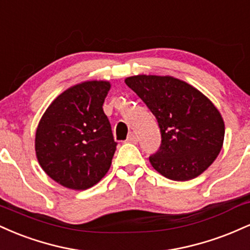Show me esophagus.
Listing matches in <instances>:
<instances>
[{"label":"esophagus","mask_w":250,"mask_h":250,"mask_svg":"<svg viewBox=\"0 0 250 250\" xmlns=\"http://www.w3.org/2000/svg\"><path fill=\"white\" fill-rule=\"evenodd\" d=\"M127 142H130V143H136L137 142V136L135 135L134 133H130L128 135L127 137Z\"/></svg>","instance_id":"esophagus-1"}]
</instances>
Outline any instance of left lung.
I'll list each match as a JSON object with an SVG mask.
<instances>
[{"mask_svg": "<svg viewBox=\"0 0 250 250\" xmlns=\"http://www.w3.org/2000/svg\"><path fill=\"white\" fill-rule=\"evenodd\" d=\"M125 84L159 123L161 145L149 156L155 170L174 181L202 174L217 157L225 139V123L213 103L171 76H131Z\"/></svg>", "mask_w": 250, "mask_h": 250, "instance_id": "left-lung-1", "label": "left lung"}]
</instances>
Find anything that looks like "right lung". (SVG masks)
<instances>
[{"instance_id": "1", "label": "right lung", "mask_w": 250, "mask_h": 250, "mask_svg": "<svg viewBox=\"0 0 250 250\" xmlns=\"http://www.w3.org/2000/svg\"><path fill=\"white\" fill-rule=\"evenodd\" d=\"M109 89L105 81L74 85L54 100L39 123L37 160L64 187H93L110 168L117 142L102 108Z\"/></svg>"}]
</instances>
